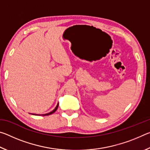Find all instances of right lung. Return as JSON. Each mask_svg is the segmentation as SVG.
<instances>
[{
  "label": "right lung",
  "mask_w": 150,
  "mask_h": 150,
  "mask_svg": "<svg viewBox=\"0 0 150 150\" xmlns=\"http://www.w3.org/2000/svg\"><path fill=\"white\" fill-rule=\"evenodd\" d=\"M58 106H59V103H57V105L56 106H55V108L54 109V110H53L52 111H51L50 112H49V113L44 114V115H35V114H33V115H42V116H47V115H52V114H53L54 112H55V111H56V110H57V108H58ZM31 115H32V114H31Z\"/></svg>",
  "instance_id": "right-lung-1"
}]
</instances>
